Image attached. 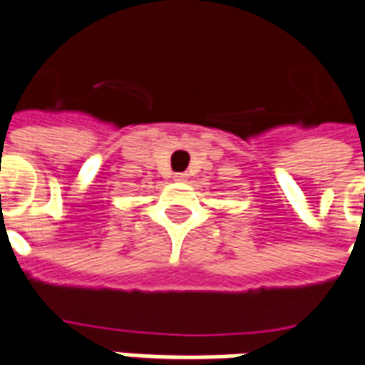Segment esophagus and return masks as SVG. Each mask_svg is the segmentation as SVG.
Here are the masks:
<instances>
[{"mask_svg": "<svg viewBox=\"0 0 365 365\" xmlns=\"http://www.w3.org/2000/svg\"><path fill=\"white\" fill-rule=\"evenodd\" d=\"M175 180H177V182H185V180H187L188 178V175L187 173H175Z\"/></svg>", "mask_w": 365, "mask_h": 365, "instance_id": "34e87169", "label": "esophagus"}]
</instances>
